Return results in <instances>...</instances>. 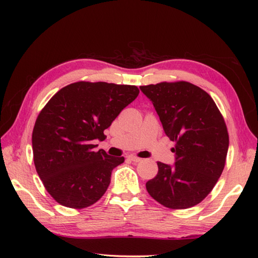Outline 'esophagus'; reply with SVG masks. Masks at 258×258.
Returning a JSON list of instances; mask_svg holds the SVG:
<instances>
[{
	"label": "esophagus",
	"instance_id": "1",
	"mask_svg": "<svg viewBox=\"0 0 258 258\" xmlns=\"http://www.w3.org/2000/svg\"><path fill=\"white\" fill-rule=\"evenodd\" d=\"M127 158H128V160L132 161V162H134V163H139V162L142 161V158H140V157H138V156H135V155H128Z\"/></svg>",
	"mask_w": 258,
	"mask_h": 258
}]
</instances>
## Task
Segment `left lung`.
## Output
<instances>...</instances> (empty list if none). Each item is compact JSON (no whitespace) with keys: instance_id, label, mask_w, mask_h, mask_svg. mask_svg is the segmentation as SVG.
I'll return each instance as SVG.
<instances>
[{"instance_id":"1","label":"left lung","mask_w":258,"mask_h":258,"mask_svg":"<svg viewBox=\"0 0 258 258\" xmlns=\"http://www.w3.org/2000/svg\"><path fill=\"white\" fill-rule=\"evenodd\" d=\"M175 142L174 165L157 163L158 173L146 183L160 204L184 210L211 193L225 166L228 133L221 112L205 91L188 82L140 86Z\"/></svg>"}]
</instances>
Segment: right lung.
I'll return each mask as SVG.
<instances>
[{"label": "right lung", "mask_w": 258, "mask_h": 258, "mask_svg": "<svg viewBox=\"0 0 258 258\" xmlns=\"http://www.w3.org/2000/svg\"><path fill=\"white\" fill-rule=\"evenodd\" d=\"M134 85L76 82L59 90L38 114L32 134L36 172L59 204L84 208L105 193L113 169L124 162L95 152L122 109L139 95Z\"/></svg>", "instance_id": "add662e5"}]
</instances>
